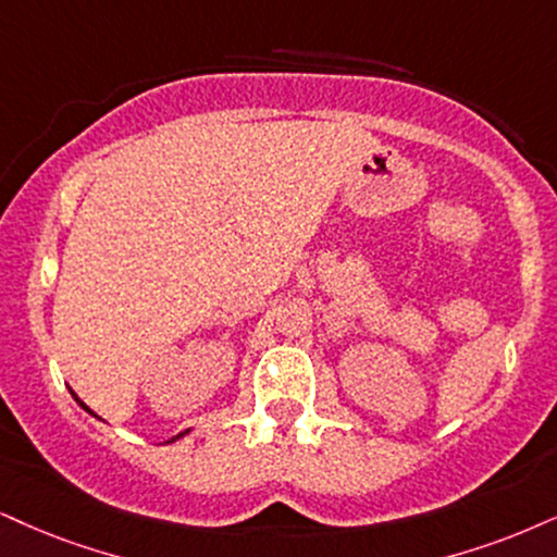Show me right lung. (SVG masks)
I'll return each instance as SVG.
<instances>
[{
	"instance_id": "right-lung-1",
	"label": "right lung",
	"mask_w": 557,
	"mask_h": 557,
	"mask_svg": "<svg viewBox=\"0 0 557 557\" xmlns=\"http://www.w3.org/2000/svg\"><path fill=\"white\" fill-rule=\"evenodd\" d=\"M74 400H77V403H79V405H82V408H85V410H89V408H87V405H85V403H82L77 395H74ZM89 413H92V410H89ZM181 436H183V434H177V436H173V438H170V442H175V438H181Z\"/></svg>"
}]
</instances>
